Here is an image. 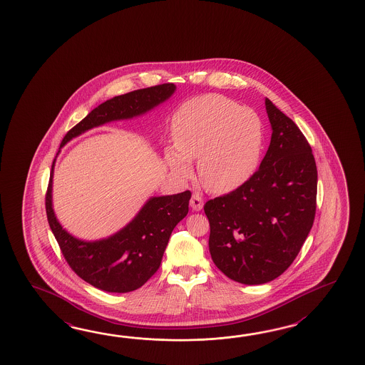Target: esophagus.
I'll return each instance as SVG.
<instances>
[{"instance_id": "34e87169", "label": "esophagus", "mask_w": 365, "mask_h": 365, "mask_svg": "<svg viewBox=\"0 0 365 365\" xmlns=\"http://www.w3.org/2000/svg\"><path fill=\"white\" fill-rule=\"evenodd\" d=\"M190 207L193 211H201L203 209V200L200 194H193L190 198Z\"/></svg>"}]
</instances>
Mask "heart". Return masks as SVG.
Listing matches in <instances>:
<instances>
[{
    "mask_svg": "<svg viewBox=\"0 0 365 365\" xmlns=\"http://www.w3.org/2000/svg\"><path fill=\"white\" fill-rule=\"evenodd\" d=\"M172 137L175 148L164 150L172 175L189 179L192 160L198 159L202 184L217 194L235 192L252 179L264 143L259 117L217 93L185 103L172 120Z\"/></svg>",
    "mask_w": 365,
    "mask_h": 365,
    "instance_id": "obj_1",
    "label": "heart"
}]
</instances>
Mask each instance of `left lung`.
<instances>
[{
	"label": "left lung",
	"mask_w": 365,
	"mask_h": 365,
	"mask_svg": "<svg viewBox=\"0 0 365 365\" xmlns=\"http://www.w3.org/2000/svg\"><path fill=\"white\" fill-rule=\"evenodd\" d=\"M272 140L258 171L237 190L210 200L209 249L217 269L242 284H264L294 262L316 214L317 167L295 123L264 99Z\"/></svg>",
	"instance_id": "1"
}]
</instances>
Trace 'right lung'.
I'll use <instances>...</instances> for the list:
<instances>
[{"mask_svg":"<svg viewBox=\"0 0 365 365\" xmlns=\"http://www.w3.org/2000/svg\"><path fill=\"white\" fill-rule=\"evenodd\" d=\"M175 91L176 86L173 83H164L104 101L66 133L61 148L93 128L142 116L168 101ZM56 158L48 185L46 210L49 227L70 267L79 278L106 292L125 294L142 287L159 269L173 228L189 211L192 193L186 190L151 197L120 231L99 240H81L62 228L56 217L52 202Z\"/></svg>","mask_w":365,"mask_h":365,"instance_id":"1","label":"right lung"}]
</instances>
